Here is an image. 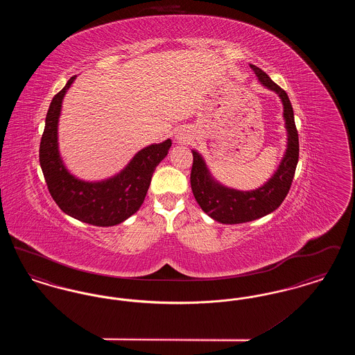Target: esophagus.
Listing matches in <instances>:
<instances>
[{"mask_svg":"<svg viewBox=\"0 0 355 355\" xmlns=\"http://www.w3.org/2000/svg\"><path fill=\"white\" fill-rule=\"evenodd\" d=\"M175 138H177L178 141H186L185 135H181V133H178V135H175Z\"/></svg>","mask_w":355,"mask_h":355,"instance_id":"esophagus-1","label":"esophagus"}]
</instances>
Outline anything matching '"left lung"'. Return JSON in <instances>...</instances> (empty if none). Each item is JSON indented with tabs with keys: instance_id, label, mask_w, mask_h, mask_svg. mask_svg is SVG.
<instances>
[{
	"instance_id": "8db88e82",
	"label": "left lung",
	"mask_w": 355,
	"mask_h": 355,
	"mask_svg": "<svg viewBox=\"0 0 355 355\" xmlns=\"http://www.w3.org/2000/svg\"><path fill=\"white\" fill-rule=\"evenodd\" d=\"M259 83L278 94L284 105V119L287 130V149L277 171L270 180L261 187L242 191L220 185L207 169L202 155L193 153V168L190 174V185L196 201L203 211L220 223L234 225L265 217L279 207L286 198L294 178L300 157L298 132L294 122V112L286 92L281 89L270 77L255 65H250Z\"/></svg>"
}]
</instances>
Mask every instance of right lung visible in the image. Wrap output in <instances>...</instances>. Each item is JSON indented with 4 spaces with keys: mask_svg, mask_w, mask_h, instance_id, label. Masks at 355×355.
Here are the masks:
<instances>
[{
    "mask_svg": "<svg viewBox=\"0 0 355 355\" xmlns=\"http://www.w3.org/2000/svg\"><path fill=\"white\" fill-rule=\"evenodd\" d=\"M76 77L51 100L40 144V165L53 200L65 214L94 226H114L133 216L144 203L153 173L168 155L171 139L144 148L112 178L87 182L74 177L58 150V119L62 100Z\"/></svg>",
    "mask_w": 355,
    "mask_h": 355,
    "instance_id": "add662e5",
    "label": "right lung"
}]
</instances>
